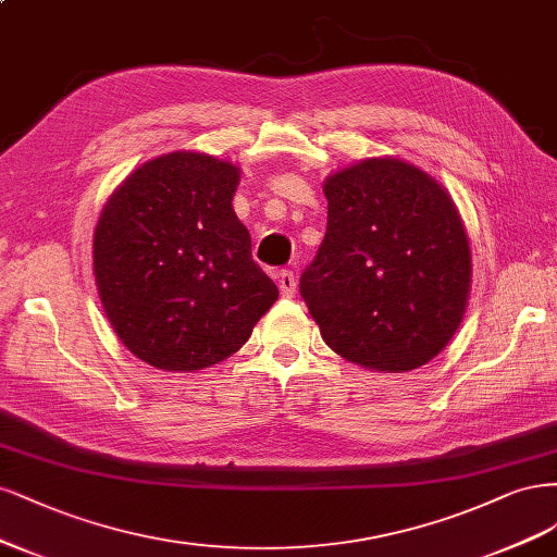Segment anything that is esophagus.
Listing matches in <instances>:
<instances>
[{
	"label": "esophagus",
	"mask_w": 557,
	"mask_h": 557,
	"mask_svg": "<svg viewBox=\"0 0 557 557\" xmlns=\"http://www.w3.org/2000/svg\"><path fill=\"white\" fill-rule=\"evenodd\" d=\"M277 286H280L282 296L292 298V296L296 294V286H298V282H296V277H294V273H292V271H280V273H277Z\"/></svg>",
	"instance_id": "esophagus-1"
}]
</instances>
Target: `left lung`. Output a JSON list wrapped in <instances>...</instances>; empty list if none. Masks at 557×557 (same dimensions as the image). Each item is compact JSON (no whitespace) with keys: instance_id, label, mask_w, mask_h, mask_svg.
<instances>
[{"instance_id":"left-lung-1","label":"left lung","mask_w":557,"mask_h":557,"mask_svg":"<svg viewBox=\"0 0 557 557\" xmlns=\"http://www.w3.org/2000/svg\"><path fill=\"white\" fill-rule=\"evenodd\" d=\"M329 226L300 277L324 343L374 372H409L451 343L472 286L470 238L448 191L398 157L326 177Z\"/></svg>"}]
</instances>
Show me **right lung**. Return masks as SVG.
I'll use <instances>...</instances> for the list:
<instances>
[{"label":"right lung","mask_w":557,"mask_h":557,"mask_svg":"<svg viewBox=\"0 0 557 557\" xmlns=\"http://www.w3.org/2000/svg\"><path fill=\"white\" fill-rule=\"evenodd\" d=\"M240 169L175 150L124 177L92 240L113 331L143 363L196 372L236 354L280 292L233 212Z\"/></svg>","instance_id":"1"}]
</instances>
